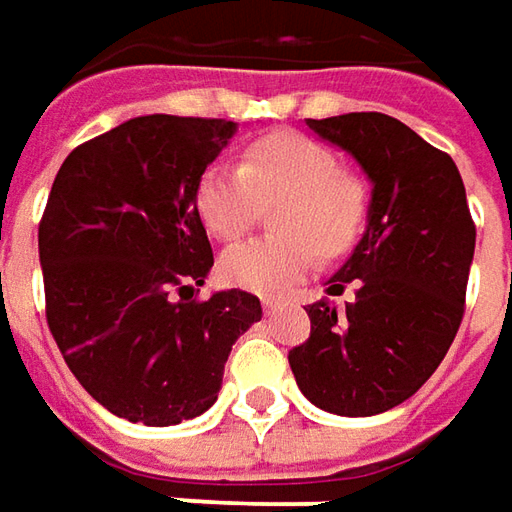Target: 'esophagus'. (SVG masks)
<instances>
[{
	"instance_id": "34e87169",
	"label": "esophagus",
	"mask_w": 512,
	"mask_h": 512,
	"mask_svg": "<svg viewBox=\"0 0 512 512\" xmlns=\"http://www.w3.org/2000/svg\"><path fill=\"white\" fill-rule=\"evenodd\" d=\"M280 308H283V305H280V302H277V300H263V314H266V316L277 314Z\"/></svg>"
}]
</instances>
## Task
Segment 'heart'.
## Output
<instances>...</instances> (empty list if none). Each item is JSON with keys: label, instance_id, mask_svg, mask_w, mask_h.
Masks as SVG:
<instances>
[{"label": "heart", "instance_id": "b5f03b06", "mask_svg": "<svg viewBox=\"0 0 512 512\" xmlns=\"http://www.w3.org/2000/svg\"><path fill=\"white\" fill-rule=\"evenodd\" d=\"M285 201L277 212L280 241L229 246L218 260L224 283L260 297H280L314 269L316 249L333 255L353 241L364 193L339 173L328 145L280 131L255 139L241 168L212 165L201 173L196 207L204 227L221 241H235L255 227L263 204Z\"/></svg>", "mask_w": 512, "mask_h": 512}]
</instances>
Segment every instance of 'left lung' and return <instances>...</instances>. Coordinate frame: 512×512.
<instances>
[{
	"label": "left lung",
	"mask_w": 512,
	"mask_h": 512,
	"mask_svg": "<svg viewBox=\"0 0 512 512\" xmlns=\"http://www.w3.org/2000/svg\"><path fill=\"white\" fill-rule=\"evenodd\" d=\"M322 142L353 156L370 182L367 227L328 280V296L357 283L342 312L322 297L308 342L288 353L308 401L330 415H381L431 378L465 308L476 227L454 159L401 120L353 111L305 120Z\"/></svg>",
	"instance_id": "8db88e82"
}]
</instances>
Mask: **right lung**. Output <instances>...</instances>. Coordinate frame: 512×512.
Masks as SVG:
<instances>
[{
	"instance_id": "right-lung-1",
	"label": "right lung",
	"mask_w": 512,
	"mask_h": 512,
	"mask_svg": "<svg viewBox=\"0 0 512 512\" xmlns=\"http://www.w3.org/2000/svg\"><path fill=\"white\" fill-rule=\"evenodd\" d=\"M232 120L148 114L78 145L38 227L47 325L111 415L176 426L218 401L232 344L263 308L241 288L193 300L212 269L196 187Z\"/></svg>"
}]
</instances>
